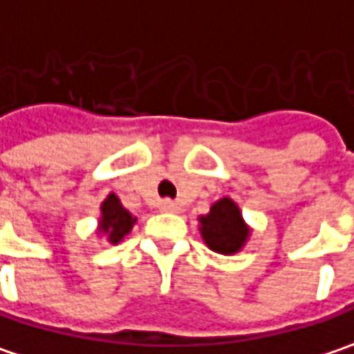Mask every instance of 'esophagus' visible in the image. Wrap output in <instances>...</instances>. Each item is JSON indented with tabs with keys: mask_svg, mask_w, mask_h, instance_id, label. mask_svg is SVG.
<instances>
[{
	"mask_svg": "<svg viewBox=\"0 0 354 354\" xmlns=\"http://www.w3.org/2000/svg\"><path fill=\"white\" fill-rule=\"evenodd\" d=\"M161 212H167V214H179L181 207H179V203H175V201H171V199H165V201H161Z\"/></svg>",
	"mask_w": 354,
	"mask_h": 354,
	"instance_id": "34e87169",
	"label": "esophagus"
}]
</instances>
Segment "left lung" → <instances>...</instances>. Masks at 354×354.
Masks as SVG:
<instances>
[{
  "label": "left lung",
  "instance_id": "left-lung-1",
  "mask_svg": "<svg viewBox=\"0 0 354 354\" xmlns=\"http://www.w3.org/2000/svg\"><path fill=\"white\" fill-rule=\"evenodd\" d=\"M199 234L205 245L223 256H234L243 250L252 236L240 205L232 197H221L209 207V214L199 215Z\"/></svg>",
  "mask_w": 354,
  "mask_h": 354
}]
</instances>
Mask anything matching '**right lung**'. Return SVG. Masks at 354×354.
<instances>
[{"mask_svg":"<svg viewBox=\"0 0 354 354\" xmlns=\"http://www.w3.org/2000/svg\"><path fill=\"white\" fill-rule=\"evenodd\" d=\"M135 223H137V217L120 203V199L114 193H109L104 197V201L100 203V215H98L96 236L100 240L104 238L109 243L116 245L118 241L124 240V236L131 234V230L135 227Z\"/></svg>","mask_w":354,"mask_h":354,"instance_id":"right-lung-1","label":"right lung"}]
</instances>
